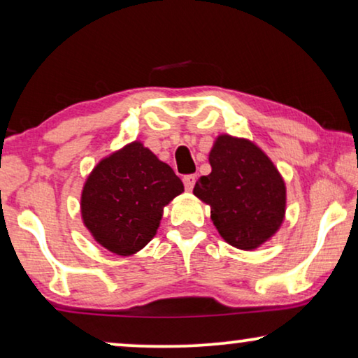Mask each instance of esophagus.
<instances>
[{
	"label": "esophagus",
	"instance_id": "obj_1",
	"mask_svg": "<svg viewBox=\"0 0 358 358\" xmlns=\"http://www.w3.org/2000/svg\"><path fill=\"white\" fill-rule=\"evenodd\" d=\"M182 180H184L185 190H192L194 185H195V180H197V176H195V174H187V176H184Z\"/></svg>",
	"mask_w": 358,
	"mask_h": 358
}]
</instances>
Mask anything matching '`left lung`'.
Masks as SVG:
<instances>
[{
    "label": "left lung",
    "mask_w": 358,
    "mask_h": 358,
    "mask_svg": "<svg viewBox=\"0 0 358 358\" xmlns=\"http://www.w3.org/2000/svg\"><path fill=\"white\" fill-rule=\"evenodd\" d=\"M212 173L200 176L194 194L212 207L213 224L227 243L254 249L280 227L285 184L272 161L243 138L218 136L210 151Z\"/></svg>",
    "instance_id": "obj_1"
}]
</instances>
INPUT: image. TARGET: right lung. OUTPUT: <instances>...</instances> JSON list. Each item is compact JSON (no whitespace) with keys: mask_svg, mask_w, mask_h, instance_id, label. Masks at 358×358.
I'll list each match as a JSON object with an SVG mask.
<instances>
[{"mask_svg":"<svg viewBox=\"0 0 358 358\" xmlns=\"http://www.w3.org/2000/svg\"><path fill=\"white\" fill-rule=\"evenodd\" d=\"M182 190L174 171L135 141L102 159L87 178L83 220L97 243L129 256L155 236L163 207Z\"/></svg>","mask_w":358,"mask_h":358,"instance_id":"obj_1","label":"right lung"}]
</instances>
